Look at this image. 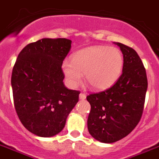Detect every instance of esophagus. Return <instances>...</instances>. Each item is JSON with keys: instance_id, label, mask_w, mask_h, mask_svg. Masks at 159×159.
<instances>
[{"instance_id": "esophagus-1", "label": "esophagus", "mask_w": 159, "mask_h": 159, "mask_svg": "<svg viewBox=\"0 0 159 159\" xmlns=\"http://www.w3.org/2000/svg\"><path fill=\"white\" fill-rule=\"evenodd\" d=\"M79 99L80 100H85V99H86V95H85L84 93H80Z\"/></svg>"}]
</instances>
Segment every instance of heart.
I'll use <instances>...</instances> for the list:
<instances>
[{
	"label": "heart",
	"mask_w": 159,
	"mask_h": 159,
	"mask_svg": "<svg viewBox=\"0 0 159 159\" xmlns=\"http://www.w3.org/2000/svg\"><path fill=\"white\" fill-rule=\"evenodd\" d=\"M123 67V56L114 47L93 46L73 54L71 61L65 60L61 69L69 87L77 88L82 74L93 90L110 88L118 79Z\"/></svg>",
	"instance_id": "1"
}]
</instances>
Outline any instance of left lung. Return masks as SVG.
Returning <instances> with one entry per match:
<instances>
[{"label": "left lung", "mask_w": 159, "mask_h": 159, "mask_svg": "<svg viewBox=\"0 0 159 159\" xmlns=\"http://www.w3.org/2000/svg\"><path fill=\"white\" fill-rule=\"evenodd\" d=\"M123 55V73L112 87L87 97L91 105L88 128L96 140L112 143L135 128L143 111L148 89L146 70L133 48L115 42Z\"/></svg>", "instance_id": "left-lung-1"}]
</instances>
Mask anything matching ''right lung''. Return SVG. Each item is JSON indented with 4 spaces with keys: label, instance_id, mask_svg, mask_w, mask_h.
<instances>
[{
    "label": "right lung",
    "instance_id": "obj_1",
    "mask_svg": "<svg viewBox=\"0 0 159 159\" xmlns=\"http://www.w3.org/2000/svg\"><path fill=\"white\" fill-rule=\"evenodd\" d=\"M66 38H43L19 53L11 75L14 106L23 126L49 138L62 130L80 93L63 83V60L71 49Z\"/></svg>",
    "mask_w": 159,
    "mask_h": 159
}]
</instances>
